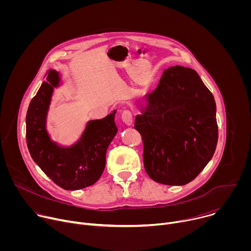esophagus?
Here are the masks:
<instances>
[{
    "instance_id": "esophagus-1",
    "label": "esophagus",
    "mask_w": 251,
    "mask_h": 251,
    "mask_svg": "<svg viewBox=\"0 0 251 251\" xmlns=\"http://www.w3.org/2000/svg\"><path fill=\"white\" fill-rule=\"evenodd\" d=\"M121 119L126 125L130 126L133 123V114H132V112L130 110H124L122 115H121Z\"/></svg>"
}]
</instances>
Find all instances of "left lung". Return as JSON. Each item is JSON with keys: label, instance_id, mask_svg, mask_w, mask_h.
<instances>
[{"label": "left lung", "instance_id": "8db88e82", "mask_svg": "<svg viewBox=\"0 0 251 251\" xmlns=\"http://www.w3.org/2000/svg\"><path fill=\"white\" fill-rule=\"evenodd\" d=\"M216 110V101L196 70L176 65L164 71L134 126L153 181L183 186L197 177L217 148Z\"/></svg>", "mask_w": 251, "mask_h": 251}]
</instances>
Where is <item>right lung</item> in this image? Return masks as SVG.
Listing matches in <instances>:
<instances>
[{
    "instance_id": "1",
    "label": "right lung",
    "mask_w": 251,
    "mask_h": 251,
    "mask_svg": "<svg viewBox=\"0 0 251 251\" xmlns=\"http://www.w3.org/2000/svg\"><path fill=\"white\" fill-rule=\"evenodd\" d=\"M59 75L50 70L47 80L31 99L25 118L26 145L32 160L58 187L75 191L95 184L106 164V151L118 129L114 110L99 120H92L80 140L74 146L63 148L50 139L46 129L47 114L53 88L59 84Z\"/></svg>"
}]
</instances>
